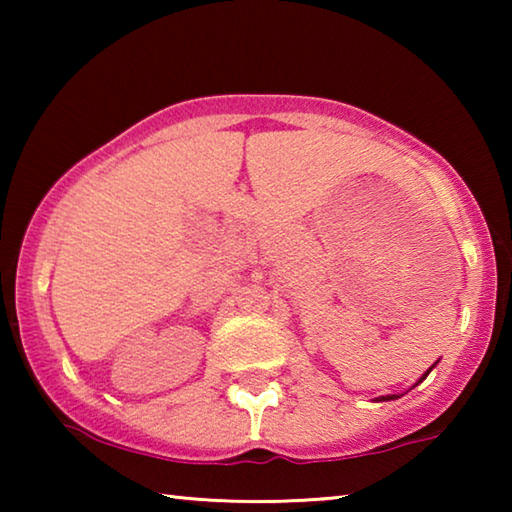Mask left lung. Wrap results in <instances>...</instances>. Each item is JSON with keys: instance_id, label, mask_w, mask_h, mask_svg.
<instances>
[{"instance_id": "left-lung-1", "label": "left lung", "mask_w": 512, "mask_h": 512, "mask_svg": "<svg viewBox=\"0 0 512 512\" xmlns=\"http://www.w3.org/2000/svg\"><path fill=\"white\" fill-rule=\"evenodd\" d=\"M431 368H433V366H431ZM429 372H431V370H427V372H424V377H427V375H429ZM424 377H422V379H424ZM422 379H420V381H422ZM381 400H395V395H386V397H381Z\"/></svg>"}]
</instances>
